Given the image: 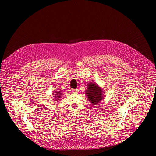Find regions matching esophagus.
Segmentation results:
<instances>
[{
	"label": "esophagus",
	"instance_id": "esophagus-1",
	"mask_svg": "<svg viewBox=\"0 0 156 156\" xmlns=\"http://www.w3.org/2000/svg\"><path fill=\"white\" fill-rule=\"evenodd\" d=\"M78 90H75V89H73V90H72V91L73 93H78Z\"/></svg>",
	"mask_w": 156,
	"mask_h": 156
}]
</instances>
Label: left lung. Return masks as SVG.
Returning a JSON list of instances; mask_svg holds the SVG:
<instances>
[{"mask_svg":"<svg viewBox=\"0 0 156 156\" xmlns=\"http://www.w3.org/2000/svg\"><path fill=\"white\" fill-rule=\"evenodd\" d=\"M86 96L93 105L98 104L103 99L102 90L97 84L90 83L87 84Z\"/></svg>","mask_w":156,"mask_h":156,"instance_id":"8db88e82","label":"left lung"}]
</instances>
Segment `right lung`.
<instances>
[{"instance_id":"obj_1","label":"right lung","mask_w":156,"mask_h":156,"mask_svg":"<svg viewBox=\"0 0 156 156\" xmlns=\"http://www.w3.org/2000/svg\"><path fill=\"white\" fill-rule=\"evenodd\" d=\"M55 93V94H54L55 96H54V97H55L54 98L57 100L60 99V97L62 96V93L60 91H56V93Z\"/></svg>"}]
</instances>
